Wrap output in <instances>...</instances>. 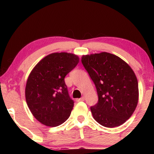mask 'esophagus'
Masks as SVG:
<instances>
[{
    "instance_id": "34e87169",
    "label": "esophagus",
    "mask_w": 154,
    "mask_h": 154,
    "mask_svg": "<svg viewBox=\"0 0 154 154\" xmlns=\"http://www.w3.org/2000/svg\"><path fill=\"white\" fill-rule=\"evenodd\" d=\"M76 100H77V102H79V101H84V100H85V98H84V97H82V98H77V99Z\"/></svg>"
}]
</instances>
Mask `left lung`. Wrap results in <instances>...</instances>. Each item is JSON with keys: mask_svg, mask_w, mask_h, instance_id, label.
Wrapping results in <instances>:
<instances>
[{"mask_svg": "<svg viewBox=\"0 0 154 154\" xmlns=\"http://www.w3.org/2000/svg\"><path fill=\"white\" fill-rule=\"evenodd\" d=\"M81 61L98 93V103L91 107L93 118L106 128L122 125L138 101V83L131 67L106 52L82 56Z\"/></svg>", "mask_w": 154, "mask_h": 154, "instance_id": "1", "label": "left lung"}]
</instances>
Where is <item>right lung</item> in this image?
<instances>
[{
  "mask_svg": "<svg viewBox=\"0 0 154 154\" xmlns=\"http://www.w3.org/2000/svg\"><path fill=\"white\" fill-rule=\"evenodd\" d=\"M79 63L78 56L68 53H54L39 62L28 77L26 103L40 122L56 127L69 117L74 106L64 78Z\"/></svg>",
  "mask_w": 154,
  "mask_h": 154,
  "instance_id": "1",
  "label": "right lung"
}]
</instances>
